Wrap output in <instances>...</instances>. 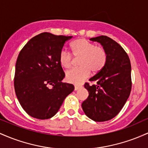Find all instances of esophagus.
Segmentation results:
<instances>
[{
    "label": "esophagus",
    "mask_w": 148,
    "mask_h": 148,
    "mask_svg": "<svg viewBox=\"0 0 148 148\" xmlns=\"http://www.w3.org/2000/svg\"><path fill=\"white\" fill-rule=\"evenodd\" d=\"M79 88H80V87H79V86H75V87H74V89H75V91H77V90H78V89H79Z\"/></svg>",
    "instance_id": "34e87169"
}]
</instances>
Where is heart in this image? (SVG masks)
I'll list each match as a JSON object with an SVG mask.
<instances>
[{
	"label": "heart",
	"instance_id": "obj_1",
	"mask_svg": "<svg viewBox=\"0 0 148 148\" xmlns=\"http://www.w3.org/2000/svg\"><path fill=\"white\" fill-rule=\"evenodd\" d=\"M71 47L74 57L79 58L78 65L80 67L66 72V79L70 83L81 84L90 75L91 71L94 73L100 72L107 62L105 49L84 38L75 40L71 43ZM59 61L63 67L69 69L73 64V57L67 50L62 49L59 54Z\"/></svg>",
	"mask_w": 148,
	"mask_h": 148
}]
</instances>
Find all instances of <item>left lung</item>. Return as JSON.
Instances as JSON below:
<instances>
[{
    "mask_svg": "<svg viewBox=\"0 0 148 148\" xmlns=\"http://www.w3.org/2000/svg\"><path fill=\"white\" fill-rule=\"evenodd\" d=\"M99 42L107 52V62L89 81L96 84L84 87L89 96L82 103L84 112L95 122H105L115 117L127 102L132 90L131 63L120 45L106 36L90 38Z\"/></svg>",
    "mask_w": 148,
    "mask_h": 148,
    "instance_id": "8db88e82",
    "label": "left lung"
}]
</instances>
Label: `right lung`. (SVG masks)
I'll list each match as a JSON object with an SVG mask.
<instances>
[{"label": "right lung", "mask_w": 148, "mask_h": 148, "mask_svg": "<svg viewBox=\"0 0 148 148\" xmlns=\"http://www.w3.org/2000/svg\"><path fill=\"white\" fill-rule=\"evenodd\" d=\"M71 38L42 33L31 38L19 52L14 90L21 107L34 118L52 117L74 90L72 84L62 82L65 73L59 61L64 44Z\"/></svg>", "instance_id": "add662e5"}]
</instances>
